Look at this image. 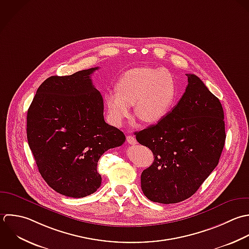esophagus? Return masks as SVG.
I'll return each instance as SVG.
<instances>
[{
  "label": "esophagus",
  "mask_w": 249,
  "mask_h": 249,
  "mask_svg": "<svg viewBox=\"0 0 249 249\" xmlns=\"http://www.w3.org/2000/svg\"><path fill=\"white\" fill-rule=\"evenodd\" d=\"M126 140H127V142L130 143V144H136L137 143V140L133 136H127Z\"/></svg>",
  "instance_id": "34e87169"
}]
</instances>
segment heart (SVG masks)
Listing matches in <instances>:
<instances>
[{"mask_svg":"<svg viewBox=\"0 0 249 249\" xmlns=\"http://www.w3.org/2000/svg\"><path fill=\"white\" fill-rule=\"evenodd\" d=\"M116 89L105 94L108 120L116 127H120L130 115L133 105L139 118L154 123L163 119L177 101L176 78L164 68L128 70L120 76Z\"/></svg>","mask_w":249,"mask_h":249,"instance_id":"obj_1","label":"heart"}]
</instances>
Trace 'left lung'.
<instances>
[{
    "mask_svg": "<svg viewBox=\"0 0 249 249\" xmlns=\"http://www.w3.org/2000/svg\"><path fill=\"white\" fill-rule=\"evenodd\" d=\"M178 105L157 124L137 132L152 165L142 173V190L155 203L176 204L191 197L218 165L226 134L224 111L195 74Z\"/></svg>",
    "mask_w": 249,
    "mask_h": 249,
    "instance_id": "obj_1",
    "label": "left lung"
}]
</instances>
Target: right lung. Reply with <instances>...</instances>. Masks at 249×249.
I'll return each mask as SVG.
<instances>
[{
    "instance_id": "right-lung-1",
    "label": "right lung",
    "mask_w": 249,
    "mask_h": 249,
    "mask_svg": "<svg viewBox=\"0 0 249 249\" xmlns=\"http://www.w3.org/2000/svg\"><path fill=\"white\" fill-rule=\"evenodd\" d=\"M53 75L37 88L27 113V139L38 172L56 192L71 198L93 194L101 186L100 157L126 138L104 119V101L91 74Z\"/></svg>"
}]
</instances>
